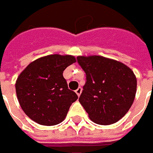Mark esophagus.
Instances as JSON below:
<instances>
[{
  "instance_id": "esophagus-1",
  "label": "esophagus",
  "mask_w": 153,
  "mask_h": 153,
  "mask_svg": "<svg viewBox=\"0 0 153 153\" xmlns=\"http://www.w3.org/2000/svg\"><path fill=\"white\" fill-rule=\"evenodd\" d=\"M76 95L79 97V96L81 95V93H82V88H81V87H78V88L76 90Z\"/></svg>"
}]
</instances>
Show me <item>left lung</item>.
Segmentation results:
<instances>
[{"label":"left lung","mask_w":153,"mask_h":153,"mask_svg":"<svg viewBox=\"0 0 153 153\" xmlns=\"http://www.w3.org/2000/svg\"><path fill=\"white\" fill-rule=\"evenodd\" d=\"M76 59L86 74L79 102L91 120L102 126L120 120L136 96L133 71L121 62L101 56H79Z\"/></svg>","instance_id":"8db88e82"}]
</instances>
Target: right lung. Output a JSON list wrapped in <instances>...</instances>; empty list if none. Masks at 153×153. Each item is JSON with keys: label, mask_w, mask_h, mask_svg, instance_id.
Here are the masks:
<instances>
[{"label": "right lung", "mask_w": 153, "mask_h": 153, "mask_svg": "<svg viewBox=\"0 0 153 153\" xmlns=\"http://www.w3.org/2000/svg\"><path fill=\"white\" fill-rule=\"evenodd\" d=\"M76 61L71 55H49L30 62L19 75L16 82L17 99L30 119L47 126L65 119L78 97L69 90L62 73Z\"/></svg>", "instance_id": "obj_1"}]
</instances>
